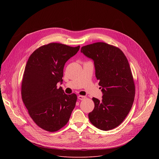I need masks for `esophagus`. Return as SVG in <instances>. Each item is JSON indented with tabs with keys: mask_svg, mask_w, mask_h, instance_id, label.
<instances>
[{
	"mask_svg": "<svg viewBox=\"0 0 159 159\" xmlns=\"http://www.w3.org/2000/svg\"><path fill=\"white\" fill-rule=\"evenodd\" d=\"M85 98V96H78V99L79 100H84Z\"/></svg>",
	"mask_w": 159,
	"mask_h": 159,
	"instance_id": "1",
	"label": "esophagus"
}]
</instances>
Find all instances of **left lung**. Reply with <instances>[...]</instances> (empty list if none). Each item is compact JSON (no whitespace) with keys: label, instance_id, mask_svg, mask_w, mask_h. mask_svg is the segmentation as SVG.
I'll list each match as a JSON object with an SVG mask.
<instances>
[{"label":"left lung","instance_id":"obj_1","mask_svg":"<svg viewBox=\"0 0 159 159\" xmlns=\"http://www.w3.org/2000/svg\"><path fill=\"white\" fill-rule=\"evenodd\" d=\"M80 52L94 61L103 94L101 101L93 98L95 106L89 119L101 130L112 129L124 121L134 101L135 88L128 61L120 48L102 42L82 47Z\"/></svg>","mask_w":159,"mask_h":159}]
</instances>
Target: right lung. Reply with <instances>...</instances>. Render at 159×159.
Listing matches in <instances>:
<instances>
[{
	"mask_svg": "<svg viewBox=\"0 0 159 159\" xmlns=\"http://www.w3.org/2000/svg\"><path fill=\"white\" fill-rule=\"evenodd\" d=\"M52 43L36 50L30 57L22 78L21 96L29 115L41 128L57 131L69 121L77 97L65 94L61 87L65 63L79 50Z\"/></svg>",
	"mask_w": 159,
	"mask_h": 159,
	"instance_id": "obj_1",
	"label": "right lung"
}]
</instances>
